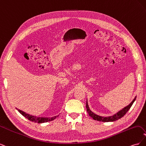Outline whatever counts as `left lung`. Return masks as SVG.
I'll list each match as a JSON object with an SVG mask.
<instances>
[{
	"label": "left lung",
	"mask_w": 146,
	"mask_h": 146,
	"mask_svg": "<svg viewBox=\"0 0 146 146\" xmlns=\"http://www.w3.org/2000/svg\"><path fill=\"white\" fill-rule=\"evenodd\" d=\"M136 96L134 98V99L132 100L131 102L129 105H127V107L122 108V110H120V111H118L116 114H114V115L111 116H108V117L100 116L98 115V114L94 113L91 111L89 107V105H88V100H86V108L87 112L88 114H89L90 116H91L92 119H94V120H97L98 121H102V122H113V121H116L118 120V119H121V117H122L123 116L125 115V114L127 113V112L130 110L132 105H133V102L136 100Z\"/></svg>",
	"instance_id": "1"
}]
</instances>
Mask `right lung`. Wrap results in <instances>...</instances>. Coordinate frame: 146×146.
Wrapping results in <instances>:
<instances>
[{
    "label": "right lung",
    "mask_w": 146,
    "mask_h": 146,
    "mask_svg": "<svg viewBox=\"0 0 146 146\" xmlns=\"http://www.w3.org/2000/svg\"><path fill=\"white\" fill-rule=\"evenodd\" d=\"M16 109L17 110V111H18L22 114V115L24 116L25 117H26L27 119H28L29 120H30V121L39 123L47 122L53 121V120H54V119L56 117H58V116H59V115H58V116H55L51 117H37V116L31 115V114H29L28 113H26L25 112L22 111V110H19L17 108H16Z\"/></svg>",
    "instance_id": "add662e5"
}]
</instances>
